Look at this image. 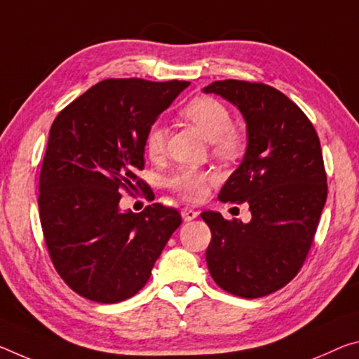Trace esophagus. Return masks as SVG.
Returning <instances> with one entry per match:
<instances>
[{"label": "esophagus", "instance_id": "1", "mask_svg": "<svg viewBox=\"0 0 359 359\" xmlns=\"http://www.w3.org/2000/svg\"><path fill=\"white\" fill-rule=\"evenodd\" d=\"M182 217H184V220H185V222H190V220H193V219H196V217H198V210H195V209H190V208L182 209Z\"/></svg>", "mask_w": 359, "mask_h": 359}]
</instances>
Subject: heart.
Instances as JSON below:
<instances>
[{"instance_id": "1", "label": "heart", "mask_w": 359, "mask_h": 359, "mask_svg": "<svg viewBox=\"0 0 359 359\" xmlns=\"http://www.w3.org/2000/svg\"><path fill=\"white\" fill-rule=\"evenodd\" d=\"M180 115L189 119L210 139L215 155L224 159L240 156L246 149V133L231 123V113L224 102L210 95H196L187 102ZM166 145V130L159 123H153L144 134V150L151 159L159 158ZM214 172L195 166H182L168 179V187L185 201H198L206 191V185L214 180Z\"/></svg>"}]
</instances>
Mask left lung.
Segmentation results:
<instances>
[{
	"label": "left lung",
	"mask_w": 359,
	"mask_h": 359,
	"mask_svg": "<svg viewBox=\"0 0 359 359\" xmlns=\"http://www.w3.org/2000/svg\"><path fill=\"white\" fill-rule=\"evenodd\" d=\"M235 104L248 123L241 166L219 193L248 203L243 224L204 210L210 229L208 269L219 287L244 299L276 292L302 269L327 198L320 137L309 116L281 90L264 83L224 79L204 88Z\"/></svg>",
	"instance_id": "8db88e82"
}]
</instances>
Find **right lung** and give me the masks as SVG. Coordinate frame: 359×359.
Returning <instances> with one entry per match:
<instances>
[{"instance_id":"right-lung-1","label":"right lung","mask_w":359,"mask_h":359,"mask_svg":"<svg viewBox=\"0 0 359 359\" xmlns=\"http://www.w3.org/2000/svg\"><path fill=\"white\" fill-rule=\"evenodd\" d=\"M189 81L104 79L55 116L39 172V220L50 262L72 291L99 304L137 294L182 217L153 203L121 212V193L151 189L144 134Z\"/></svg>"}]
</instances>
